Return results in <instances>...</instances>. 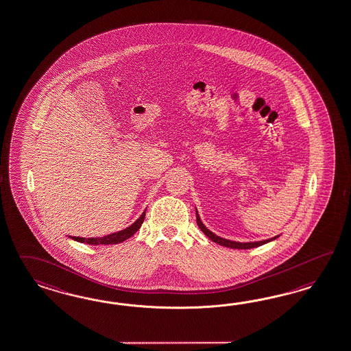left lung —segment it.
<instances>
[{
  "label": "left lung",
  "instance_id": "8db88e82",
  "mask_svg": "<svg viewBox=\"0 0 351 351\" xmlns=\"http://www.w3.org/2000/svg\"><path fill=\"white\" fill-rule=\"evenodd\" d=\"M196 217H197L198 228L202 230V233L205 234L207 238H210L213 242L217 243V244H220V245H224V247H228V248H234V250H250V248H256V247L263 245V244L271 242V241H274V239H276V238H279L280 237L279 234V235H275V237L269 238V239H265V241H257V242H235V241L221 238V237L216 235L215 233H213L211 230H208L206 226L204 225V223L201 221V217L198 215L197 208H196Z\"/></svg>",
  "mask_w": 351,
  "mask_h": 351
}]
</instances>
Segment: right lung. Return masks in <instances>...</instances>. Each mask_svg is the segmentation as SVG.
I'll return each mask as SVG.
<instances>
[{
    "label": "right lung",
    "instance_id": "obj_1",
    "mask_svg": "<svg viewBox=\"0 0 351 351\" xmlns=\"http://www.w3.org/2000/svg\"><path fill=\"white\" fill-rule=\"evenodd\" d=\"M145 211L141 214V216L136 220L134 224L127 226L126 229H122L116 233L108 234L104 237H97V238H81V237H72L73 241L80 243H86V244H91V245H100V244H117V243L125 242L128 238H131L134 234L141 228V224L144 223Z\"/></svg>",
    "mask_w": 351,
    "mask_h": 351
}]
</instances>
